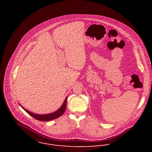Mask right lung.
Instances as JSON below:
<instances>
[{
	"label": "right lung",
	"instance_id": "add662e5",
	"mask_svg": "<svg viewBox=\"0 0 152 152\" xmlns=\"http://www.w3.org/2000/svg\"><path fill=\"white\" fill-rule=\"evenodd\" d=\"M66 99H67V97L65 98V101L63 104V105L61 106V107L58 110H57V111H56L54 113H50V114H47V115H38V114H34L33 113H31L30 111H28L27 110H26V109L24 108L22 106V108L23 109L27 112L28 113L30 116H31L32 117H33L34 118H35L36 119L40 121H50L53 119H55L56 118H59L60 116H61L65 112V109H66Z\"/></svg>",
	"mask_w": 152,
	"mask_h": 152
}]
</instances>
